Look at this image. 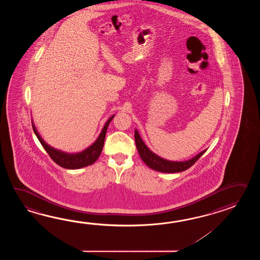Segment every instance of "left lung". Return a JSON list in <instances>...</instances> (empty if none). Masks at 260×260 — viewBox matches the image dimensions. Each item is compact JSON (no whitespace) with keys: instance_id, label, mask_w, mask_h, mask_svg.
Listing matches in <instances>:
<instances>
[{"instance_id":"1","label":"left lung","mask_w":260,"mask_h":260,"mask_svg":"<svg viewBox=\"0 0 260 260\" xmlns=\"http://www.w3.org/2000/svg\"><path fill=\"white\" fill-rule=\"evenodd\" d=\"M135 140H136L138 153L144 162L149 166V168L161 173H178V172L185 171L190 166H193L194 164L199 160L200 157L206 151L205 149L204 151L200 152L199 154L196 155L192 159L186 161H171V160H165L159 156H157L152 151H150L142 141L137 130H135Z\"/></svg>"}]
</instances>
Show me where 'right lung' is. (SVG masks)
I'll return each mask as SVG.
<instances>
[{
    "label": "right lung",
    "mask_w": 260,
    "mask_h": 260,
    "mask_svg": "<svg viewBox=\"0 0 260 260\" xmlns=\"http://www.w3.org/2000/svg\"><path fill=\"white\" fill-rule=\"evenodd\" d=\"M113 117L114 115L111 116L108 120V122H106L105 126L103 128L99 138L95 140V142L87 149H84L82 152L76 153V154L65 153V152L53 149L52 147L48 146L43 140V138L40 137L39 133L37 132L36 128L34 126V122H31V123H32V128H34L36 137L39 139L40 142L44 147V149L46 150V152L49 154L51 159L54 160L56 165H58L63 168H67V169H79L82 167L91 166L100 157V153L103 149V146H104L107 129H108V126H109L111 120L113 119Z\"/></svg>",
    "instance_id": "obj_1"
}]
</instances>
